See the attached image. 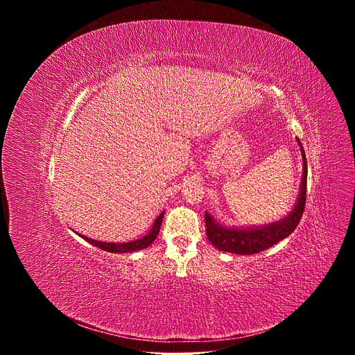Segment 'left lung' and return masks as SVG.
I'll return each mask as SVG.
<instances>
[{
	"label": "left lung",
	"instance_id": "left-lung-1",
	"mask_svg": "<svg viewBox=\"0 0 355 355\" xmlns=\"http://www.w3.org/2000/svg\"><path fill=\"white\" fill-rule=\"evenodd\" d=\"M303 159V175L300 184V193L297 202L292 212L282 220L263 226V227H225L220 223H216L215 219L205 212V225H207V236L209 241L222 251L234 252V254H256V252L264 251L268 247L277 244L278 241L288 237L299 225L303 211L306 204V181H308V166L303 147L296 139Z\"/></svg>",
	"mask_w": 355,
	"mask_h": 355
}]
</instances>
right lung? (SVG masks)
<instances>
[{
	"label": "right lung",
	"mask_w": 355,
	"mask_h": 355,
	"mask_svg": "<svg viewBox=\"0 0 355 355\" xmlns=\"http://www.w3.org/2000/svg\"><path fill=\"white\" fill-rule=\"evenodd\" d=\"M163 218H164V212L160 214V216L156 219L153 227L150 229V232L146 236H143L141 239L129 241V243H105V241H96V240L88 239V237L81 236V234L80 236L83 239H85V241H88L89 244H92L95 247H99L101 250H105V251H110V252H132V251L148 247L151 243H153L157 239L159 232H160V226H162V222H163Z\"/></svg>",
	"instance_id": "obj_1"
}]
</instances>
